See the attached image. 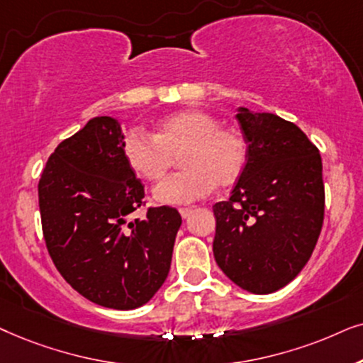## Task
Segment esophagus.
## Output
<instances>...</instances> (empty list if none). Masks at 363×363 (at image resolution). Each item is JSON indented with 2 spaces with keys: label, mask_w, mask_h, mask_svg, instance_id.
<instances>
[{
  "label": "esophagus",
  "mask_w": 363,
  "mask_h": 363,
  "mask_svg": "<svg viewBox=\"0 0 363 363\" xmlns=\"http://www.w3.org/2000/svg\"><path fill=\"white\" fill-rule=\"evenodd\" d=\"M179 214L182 216V219H187V217L192 214V209L191 207H181V209H179Z\"/></svg>",
  "instance_id": "esophagus-1"
}]
</instances>
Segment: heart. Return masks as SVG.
<instances>
[{"instance_id": "b5f03b06", "label": "heart", "mask_w": 363, "mask_h": 363, "mask_svg": "<svg viewBox=\"0 0 363 363\" xmlns=\"http://www.w3.org/2000/svg\"><path fill=\"white\" fill-rule=\"evenodd\" d=\"M121 152L134 174L159 181L181 156L186 171L174 174L154 189L162 204L182 206L204 199L216 186H232L245 171L249 146L238 129L201 109H182L159 121L156 136L139 128L124 134Z\"/></svg>"}]
</instances>
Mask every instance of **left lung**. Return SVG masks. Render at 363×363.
<instances>
[{"instance_id": "8db88e82", "label": "left lung", "mask_w": 363, "mask_h": 363, "mask_svg": "<svg viewBox=\"0 0 363 363\" xmlns=\"http://www.w3.org/2000/svg\"><path fill=\"white\" fill-rule=\"evenodd\" d=\"M249 161L229 201L214 204L216 262L252 294L286 287L308 262L325 207L318 149L294 123L239 108Z\"/></svg>"}]
</instances>
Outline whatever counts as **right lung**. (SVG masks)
Wrapping results in <instances>:
<instances>
[{"mask_svg": "<svg viewBox=\"0 0 363 363\" xmlns=\"http://www.w3.org/2000/svg\"><path fill=\"white\" fill-rule=\"evenodd\" d=\"M123 139L118 119L93 118L48 159L38 196L48 252L66 282L98 306L131 311L166 280L182 219L162 206L129 220L144 186L124 161Z\"/></svg>", "mask_w": 363, "mask_h": 363, "instance_id": "1", "label": "right lung"}]
</instances>
